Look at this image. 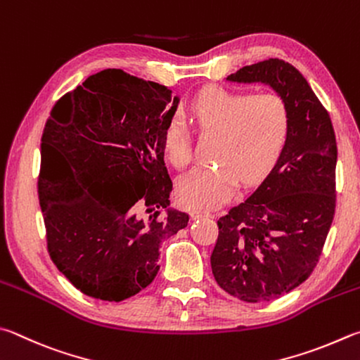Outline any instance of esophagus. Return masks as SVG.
Segmentation results:
<instances>
[{
    "mask_svg": "<svg viewBox=\"0 0 360 360\" xmlns=\"http://www.w3.org/2000/svg\"><path fill=\"white\" fill-rule=\"evenodd\" d=\"M192 219H201V217H211V212L207 209H193L191 212Z\"/></svg>",
    "mask_w": 360,
    "mask_h": 360,
    "instance_id": "obj_1",
    "label": "esophagus"
}]
</instances>
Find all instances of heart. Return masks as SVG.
<instances>
[{"label":"heart","instance_id":"b5f03b06","mask_svg":"<svg viewBox=\"0 0 360 360\" xmlns=\"http://www.w3.org/2000/svg\"><path fill=\"white\" fill-rule=\"evenodd\" d=\"M192 115L202 134L215 135L212 160L193 168L179 181L178 200L187 207L215 206L238 186L252 184L269 172L288 140L291 115L277 94H253L224 86L201 89ZM168 160L182 169L192 159L186 121L173 116L163 134Z\"/></svg>","mask_w":360,"mask_h":360}]
</instances>
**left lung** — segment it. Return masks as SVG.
I'll list each match as a JSON object with an SVG mask.
<instances>
[{"instance_id":"obj_1","label":"left lung","mask_w":360,"mask_h":360,"mask_svg":"<svg viewBox=\"0 0 360 360\" xmlns=\"http://www.w3.org/2000/svg\"><path fill=\"white\" fill-rule=\"evenodd\" d=\"M226 80L269 84L291 115L276 165L250 197L217 220L211 255L221 290L244 302H264L305 282L321 257L335 214V132L328 110L290 63L269 58Z\"/></svg>"}]
</instances>
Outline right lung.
Wrapping results in <instances>:
<instances>
[{"instance_id":"obj_1","label":"right lung","mask_w":360,"mask_h":360,"mask_svg":"<svg viewBox=\"0 0 360 360\" xmlns=\"http://www.w3.org/2000/svg\"><path fill=\"white\" fill-rule=\"evenodd\" d=\"M178 102L163 84L105 69L51 108L37 181L47 248L89 297L121 302L145 290L159 272L162 240L188 224V214L168 207L173 182L163 162Z\"/></svg>"}]
</instances>
